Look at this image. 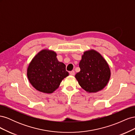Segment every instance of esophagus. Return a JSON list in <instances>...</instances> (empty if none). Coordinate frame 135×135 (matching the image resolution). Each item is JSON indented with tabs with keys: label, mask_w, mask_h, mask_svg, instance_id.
<instances>
[{
	"label": "esophagus",
	"mask_w": 135,
	"mask_h": 135,
	"mask_svg": "<svg viewBox=\"0 0 135 135\" xmlns=\"http://www.w3.org/2000/svg\"><path fill=\"white\" fill-rule=\"evenodd\" d=\"M70 75L71 76H74L75 75V71H71L70 72Z\"/></svg>",
	"instance_id": "34e87169"
}]
</instances>
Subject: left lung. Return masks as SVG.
Masks as SVG:
<instances>
[{
    "label": "left lung",
    "instance_id": "8db88e82",
    "mask_svg": "<svg viewBox=\"0 0 135 135\" xmlns=\"http://www.w3.org/2000/svg\"><path fill=\"white\" fill-rule=\"evenodd\" d=\"M79 67L80 71L75 77L87 92L96 93L107 86L111 71L107 61L99 52L92 49L84 52Z\"/></svg>",
    "mask_w": 135,
    "mask_h": 135
}]
</instances>
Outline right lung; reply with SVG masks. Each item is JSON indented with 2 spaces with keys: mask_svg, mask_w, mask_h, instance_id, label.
<instances>
[{
  "mask_svg": "<svg viewBox=\"0 0 135 135\" xmlns=\"http://www.w3.org/2000/svg\"><path fill=\"white\" fill-rule=\"evenodd\" d=\"M66 65L60 62L54 51L43 49L31 61L27 69V76L30 84L36 90L52 93L57 89L69 73Z\"/></svg>",
  "mask_w": 135,
  "mask_h": 135,
  "instance_id": "1",
  "label": "right lung"
}]
</instances>
